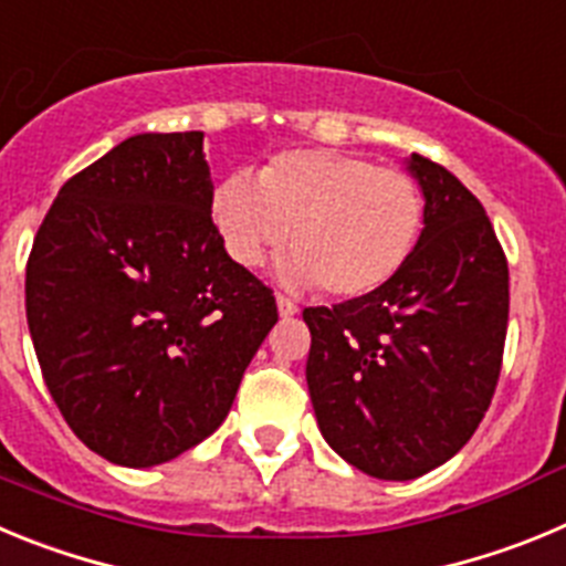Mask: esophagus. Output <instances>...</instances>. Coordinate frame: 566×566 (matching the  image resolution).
<instances>
[{"label": "esophagus", "instance_id": "obj_1", "mask_svg": "<svg viewBox=\"0 0 566 566\" xmlns=\"http://www.w3.org/2000/svg\"><path fill=\"white\" fill-rule=\"evenodd\" d=\"M276 304H279V315H282V318H293V315L298 313V304H295L293 298H287V295H276Z\"/></svg>", "mask_w": 566, "mask_h": 566}]
</instances>
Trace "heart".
Returning <instances> with one entry per match:
<instances>
[{
	"label": "heart",
	"mask_w": 566,
	"mask_h": 566,
	"mask_svg": "<svg viewBox=\"0 0 566 566\" xmlns=\"http://www.w3.org/2000/svg\"><path fill=\"white\" fill-rule=\"evenodd\" d=\"M426 220L415 177L353 151L295 149L271 157L256 182L228 175L211 195L222 248L256 271L287 242L290 284H321L335 298L375 293L403 271Z\"/></svg>",
	"instance_id": "heart-1"
}]
</instances>
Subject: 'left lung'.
<instances>
[{"label": "left lung", "instance_id": "left-lung-1", "mask_svg": "<svg viewBox=\"0 0 566 566\" xmlns=\"http://www.w3.org/2000/svg\"><path fill=\"white\" fill-rule=\"evenodd\" d=\"M420 242L375 293L307 307V386L324 440L375 480H417L460 451L496 391L507 259L485 208L440 163L411 155Z\"/></svg>", "mask_w": 566, "mask_h": 566}]
</instances>
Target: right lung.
I'll use <instances>...</instances> for the list:
<instances>
[{
	"label": "right lung",
	"mask_w": 566,
	"mask_h": 566,
	"mask_svg": "<svg viewBox=\"0 0 566 566\" xmlns=\"http://www.w3.org/2000/svg\"><path fill=\"white\" fill-rule=\"evenodd\" d=\"M202 132L135 135L61 186L24 279L44 384L90 451L126 468L220 429L279 321L211 222Z\"/></svg>",
	"instance_id": "right-lung-1"
}]
</instances>
